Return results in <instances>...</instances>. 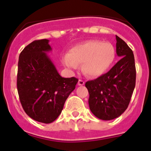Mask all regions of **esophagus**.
Masks as SVG:
<instances>
[{
    "label": "esophagus",
    "instance_id": "1",
    "mask_svg": "<svg viewBox=\"0 0 151 151\" xmlns=\"http://www.w3.org/2000/svg\"><path fill=\"white\" fill-rule=\"evenodd\" d=\"M84 83H85V82L82 80H79L78 81V86H83Z\"/></svg>",
    "mask_w": 151,
    "mask_h": 151
}]
</instances>
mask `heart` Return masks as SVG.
<instances>
[{
    "label": "heart",
    "mask_w": 151,
    "mask_h": 151,
    "mask_svg": "<svg viewBox=\"0 0 151 151\" xmlns=\"http://www.w3.org/2000/svg\"><path fill=\"white\" fill-rule=\"evenodd\" d=\"M116 57L114 46L108 42L90 40L75 46L62 59L69 70L77 68L82 64V70L89 77L102 75L111 67Z\"/></svg>",
    "instance_id": "b5f03b06"
}]
</instances>
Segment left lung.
<instances>
[{
	"label": "left lung",
	"mask_w": 151,
	"mask_h": 151,
	"mask_svg": "<svg viewBox=\"0 0 151 151\" xmlns=\"http://www.w3.org/2000/svg\"><path fill=\"white\" fill-rule=\"evenodd\" d=\"M116 52L120 60L108 73L85 84L89 94V109L102 120L119 117L126 111L135 86L132 50L116 35Z\"/></svg>",
	"instance_id": "obj_1"
}]
</instances>
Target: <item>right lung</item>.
Masks as SVG:
<instances>
[{
    "mask_svg": "<svg viewBox=\"0 0 151 151\" xmlns=\"http://www.w3.org/2000/svg\"><path fill=\"white\" fill-rule=\"evenodd\" d=\"M47 39L35 40L19 55L17 89L28 116L43 123H52L60 115L78 80L59 74L47 52L52 48Z\"/></svg>",
    "mask_w": 151,
    "mask_h": 151,
    "instance_id": "add662e5",
    "label": "right lung"
}]
</instances>
